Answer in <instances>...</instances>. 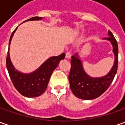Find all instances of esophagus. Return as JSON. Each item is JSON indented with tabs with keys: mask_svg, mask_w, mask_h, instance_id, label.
I'll return each instance as SVG.
<instances>
[{
	"mask_svg": "<svg viewBox=\"0 0 125 125\" xmlns=\"http://www.w3.org/2000/svg\"><path fill=\"white\" fill-rule=\"evenodd\" d=\"M71 53H70V52L69 51H67V52H66V53H65V58H67V59H70L71 58Z\"/></svg>",
	"mask_w": 125,
	"mask_h": 125,
	"instance_id": "34e87169",
	"label": "esophagus"
}]
</instances>
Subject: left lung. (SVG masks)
<instances>
[{
	"instance_id": "left-lung-1",
	"label": "left lung",
	"mask_w": 125,
	"mask_h": 125,
	"mask_svg": "<svg viewBox=\"0 0 125 125\" xmlns=\"http://www.w3.org/2000/svg\"><path fill=\"white\" fill-rule=\"evenodd\" d=\"M107 40L113 46V52L115 55V61L113 67L108 74L102 77L93 78L88 75L84 71L82 62L77 53L72 56L71 70L69 74L70 89L78 98L90 100L97 98L108 88L111 84L118 70V46L112 32L108 31Z\"/></svg>"
}]
</instances>
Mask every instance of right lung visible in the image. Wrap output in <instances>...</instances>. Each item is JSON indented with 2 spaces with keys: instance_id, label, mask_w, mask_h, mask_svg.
<instances>
[{
  "instance_id": "obj_1",
  "label": "right lung",
  "mask_w": 125,
  "mask_h": 125,
  "mask_svg": "<svg viewBox=\"0 0 125 125\" xmlns=\"http://www.w3.org/2000/svg\"><path fill=\"white\" fill-rule=\"evenodd\" d=\"M42 19V17H32L23 22L41 20ZM17 28L12 32L9 42V49L6 59L7 71L12 83L19 93L26 97H36L40 96L45 92L53 72L57 67L60 60L65 58V54L62 53L58 56L51 57L46 60L37 70L30 74H23L19 72L12 65L9 53L10 44Z\"/></svg>"
}]
</instances>
